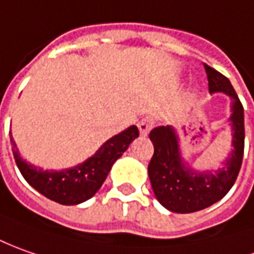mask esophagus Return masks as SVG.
Instances as JSON below:
<instances>
[{
  "label": "esophagus",
  "mask_w": 254,
  "mask_h": 254,
  "mask_svg": "<svg viewBox=\"0 0 254 254\" xmlns=\"http://www.w3.org/2000/svg\"><path fill=\"white\" fill-rule=\"evenodd\" d=\"M153 119L150 118V117H146V118H142L139 121V124H137V127H139V132H140V135L146 136L149 133V130L153 127Z\"/></svg>",
  "instance_id": "1"
}]
</instances>
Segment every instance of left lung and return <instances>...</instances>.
<instances>
[{
  "mask_svg": "<svg viewBox=\"0 0 254 254\" xmlns=\"http://www.w3.org/2000/svg\"><path fill=\"white\" fill-rule=\"evenodd\" d=\"M209 92H225L232 100V152L218 171H195L183 162L180 143L174 127H157L149 137L154 153L147 166L150 184L157 201L164 208L177 214H191L211 206L222 199L233 187L241 170L245 150V118L243 105L231 81L204 64Z\"/></svg>",
  "mask_w": 254,
  "mask_h": 254,
  "instance_id": "8db88e82",
  "label": "left lung"
}]
</instances>
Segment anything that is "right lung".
<instances>
[{"mask_svg": "<svg viewBox=\"0 0 254 254\" xmlns=\"http://www.w3.org/2000/svg\"><path fill=\"white\" fill-rule=\"evenodd\" d=\"M9 136L13 159L23 179L36 191L55 202L62 205H77L90 199L100 190L112 164L124 154L132 140L139 136V129L135 125L129 127L124 132L112 136L84 163L62 171L42 170L31 163H26L19 156L12 135Z\"/></svg>", "mask_w": 254, "mask_h": 254, "instance_id": "obj_1", "label": "right lung"}]
</instances>
